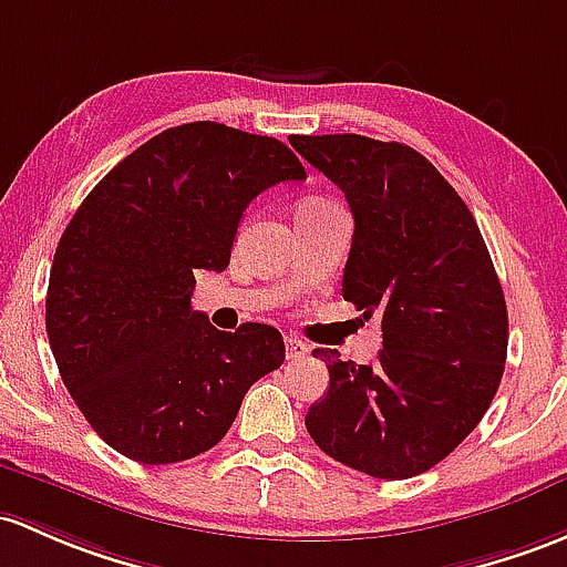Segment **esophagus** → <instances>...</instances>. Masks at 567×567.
Returning a JSON list of instances; mask_svg holds the SVG:
<instances>
[{"label": "esophagus", "instance_id": "1", "mask_svg": "<svg viewBox=\"0 0 567 567\" xmlns=\"http://www.w3.org/2000/svg\"><path fill=\"white\" fill-rule=\"evenodd\" d=\"M310 346L306 343L302 338H297V334H286V357L289 359H302L308 357Z\"/></svg>", "mask_w": 567, "mask_h": 567}]
</instances>
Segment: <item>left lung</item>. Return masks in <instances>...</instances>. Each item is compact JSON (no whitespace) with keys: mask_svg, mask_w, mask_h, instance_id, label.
<instances>
[{"mask_svg":"<svg viewBox=\"0 0 567 567\" xmlns=\"http://www.w3.org/2000/svg\"><path fill=\"white\" fill-rule=\"evenodd\" d=\"M354 213L343 300L381 316L373 364L316 349L330 389L306 427L332 460L373 478L430 471L476 430L501 386L508 310L495 265L452 184L403 143L291 135Z\"/></svg>","mask_w":567,"mask_h":567,"instance_id":"left-lung-1","label":"left lung"}]
</instances>
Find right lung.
Listing matches in <instances>:
<instances>
[{"label":"right lung","instance_id":"1","mask_svg":"<svg viewBox=\"0 0 567 567\" xmlns=\"http://www.w3.org/2000/svg\"><path fill=\"white\" fill-rule=\"evenodd\" d=\"M302 178L281 140L194 121L132 151L75 210L45 327L64 386L115 452L145 465L208 452L248 389L281 368L276 327L216 330L192 291L199 270L229 265L248 203Z\"/></svg>","mask_w":567,"mask_h":567}]
</instances>
